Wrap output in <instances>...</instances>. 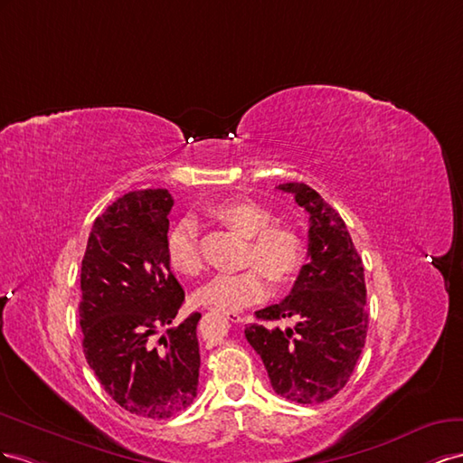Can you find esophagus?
<instances>
[{"label":"esophagus","mask_w":463,"mask_h":463,"mask_svg":"<svg viewBox=\"0 0 463 463\" xmlns=\"http://www.w3.org/2000/svg\"><path fill=\"white\" fill-rule=\"evenodd\" d=\"M224 316H227V318L231 320V322H234V324H241L242 322V316L239 314V312H232V310H227V312H222Z\"/></svg>","instance_id":"esophagus-1"}]
</instances>
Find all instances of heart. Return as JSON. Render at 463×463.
<instances>
[{"instance_id": "heart-1", "label": "heart", "mask_w": 463, "mask_h": 463, "mask_svg": "<svg viewBox=\"0 0 463 463\" xmlns=\"http://www.w3.org/2000/svg\"><path fill=\"white\" fill-rule=\"evenodd\" d=\"M217 221L248 239L244 266L239 273H221L195 290V300L221 310H241L263 298L266 277L275 285H287L305 261V241L287 224H273L269 211L250 200H236L211 211ZM166 260L180 275H200L203 256L197 242V227L184 219L166 236Z\"/></svg>"}]
</instances>
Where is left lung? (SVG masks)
I'll return each mask as SVG.
<instances>
[{
	"instance_id": "obj_1",
	"label": "left lung",
	"mask_w": 463,
	"mask_h": 463,
	"mask_svg": "<svg viewBox=\"0 0 463 463\" xmlns=\"http://www.w3.org/2000/svg\"><path fill=\"white\" fill-rule=\"evenodd\" d=\"M310 221L308 263L288 297L256 312L244 329L273 390L297 403H322L345 388L364 347L368 314L363 260L337 211L302 182L281 184ZM297 317L295 328L272 322Z\"/></svg>"
}]
</instances>
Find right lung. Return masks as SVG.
<instances>
[{"label":"right lung","mask_w":463,"mask_h":463,"mask_svg":"<svg viewBox=\"0 0 463 463\" xmlns=\"http://www.w3.org/2000/svg\"><path fill=\"white\" fill-rule=\"evenodd\" d=\"M173 205L168 190L122 195L92 224L81 261L85 359L118 405L149 419L192 405L200 378V312L156 339L184 302L166 260Z\"/></svg>","instance_id":"add662e5"}]
</instances>
